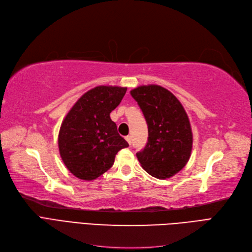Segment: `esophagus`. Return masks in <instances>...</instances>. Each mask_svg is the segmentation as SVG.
<instances>
[{
	"label": "esophagus",
	"instance_id": "esophagus-1",
	"mask_svg": "<svg viewBox=\"0 0 252 252\" xmlns=\"http://www.w3.org/2000/svg\"><path fill=\"white\" fill-rule=\"evenodd\" d=\"M125 138H126V141L128 142V144L131 145V143H132V137H131V135H127Z\"/></svg>",
	"mask_w": 252,
	"mask_h": 252
}]
</instances>
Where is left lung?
Masks as SVG:
<instances>
[{
	"label": "left lung",
	"instance_id": "obj_1",
	"mask_svg": "<svg viewBox=\"0 0 252 252\" xmlns=\"http://www.w3.org/2000/svg\"><path fill=\"white\" fill-rule=\"evenodd\" d=\"M148 125V142L136 153L143 169L155 178L174 176L189 159L193 133L187 112L171 92L142 85L130 92Z\"/></svg>",
	"mask_w": 252,
	"mask_h": 252
}]
</instances>
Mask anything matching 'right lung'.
Here are the masks:
<instances>
[{
	"instance_id": "1",
	"label": "right lung",
	"mask_w": 252,
	"mask_h": 252,
	"mask_svg": "<svg viewBox=\"0 0 252 252\" xmlns=\"http://www.w3.org/2000/svg\"><path fill=\"white\" fill-rule=\"evenodd\" d=\"M126 91L120 86H97L82 94L65 116L58 148L65 167L77 178H98L111 168L116 154L129 146L109 116Z\"/></svg>"
}]
</instances>
